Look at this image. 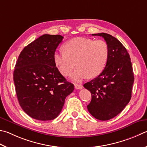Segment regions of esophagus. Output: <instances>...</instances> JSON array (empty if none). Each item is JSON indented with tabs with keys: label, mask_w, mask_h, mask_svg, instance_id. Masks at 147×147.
<instances>
[{
	"label": "esophagus",
	"mask_w": 147,
	"mask_h": 147,
	"mask_svg": "<svg viewBox=\"0 0 147 147\" xmlns=\"http://www.w3.org/2000/svg\"><path fill=\"white\" fill-rule=\"evenodd\" d=\"M74 87H75V89H82L83 85L81 84H74Z\"/></svg>",
	"instance_id": "obj_1"
}]
</instances>
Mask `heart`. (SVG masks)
Listing matches in <instances>:
<instances>
[{"instance_id":"1","label":"heart","mask_w":147,"mask_h":147,"mask_svg":"<svg viewBox=\"0 0 147 147\" xmlns=\"http://www.w3.org/2000/svg\"><path fill=\"white\" fill-rule=\"evenodd\" d=\"M64 49L55 53V63L63 75L68 76L75 67L76 62L78 68L71 75L75 82L99 75L105 68L109 55L105 41L85 37L70 40L65 44Z\"/></svg>"}]
</instances>
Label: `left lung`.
I'll list each match as a JSON object with an SVG mask.
<instances>
[{"label": "left lung", "instance_id": "obj_1", "mask_svg": "<svg viewBox=\"0 0 147 147\" xmlns=\"http://www.w3.org/2000/svg\"><path fill=\"white\" fill-rule=\"evenodd\" d=\"M92 35L105 39L109 55L103 71L84 87L92 95L87 105L90 114L96 119L106 121L116 116L129 103L134 76L129 53L118 39L104 33Z\"/></svg>", "mask_w": 147, "mask_h": 147}]
</instances>
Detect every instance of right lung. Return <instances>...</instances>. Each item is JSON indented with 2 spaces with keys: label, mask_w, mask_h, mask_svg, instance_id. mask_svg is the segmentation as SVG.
<instances>
[{
  "label": "right lung",
  "mask_w": 147,
  "mask_h": 147,
  "mask_svg": "<svg viewBox=\"0 0 147 147\" xmlns=\"http://www.w3.org/2000/svg\"><path fill=\"white\" fill-rule=\"evenodd\" d=\"M63 38L60 34H43L24 48L16 62L13 80L18 102L37 120L57 118L74 89L55 63L54 54Z\"/></svg>",
  "instance_id": "add662e5"
}]
</instances>
